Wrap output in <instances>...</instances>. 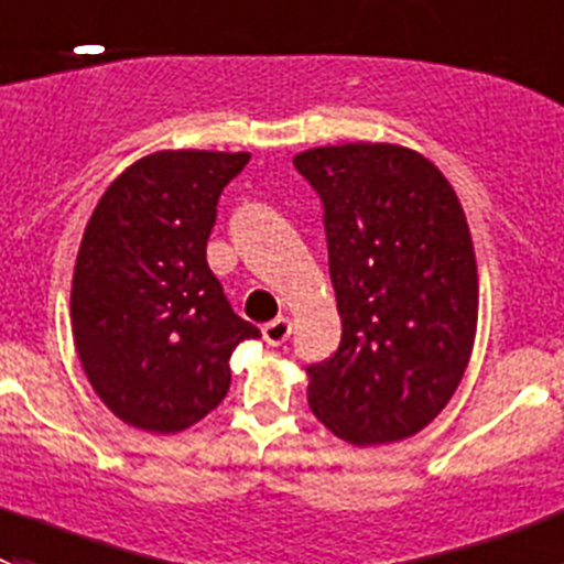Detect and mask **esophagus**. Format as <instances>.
<instances>
[{
    "instance_id": "34e87169",
    "label": "esophagus",
    "mask_w": 564,
    "mask_h": 564,
    "mask_svg": "<svg viewBox=\"0 0 564 564\" xmlns=\"http://www.w3.org/2000/svg\"><path fill=\"white\" fill-rule=\"evenodd\" d=\"M261 334H263V339H267V343H270V345H281L283 339H286L289 334H292V319H289V317H275V319H272V323H267V326L261 328Z\"/></svg>"
}]
</instances>
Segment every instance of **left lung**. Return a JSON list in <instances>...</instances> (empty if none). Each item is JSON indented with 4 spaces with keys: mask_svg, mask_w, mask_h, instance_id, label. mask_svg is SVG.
I'll return each instance as SVG.
<instances>
[{
    "mask_svg": "<svg viewBox=\"0 0 564 564\" xmlns=\"http://www.w3.org/2000/svg\"><path fill=\"white\" fill-rule=\"evenodd\" d=\"M326 207L339 348L308 365V408L354 446L421 433L449 404L478 334V261L455 187L395 143L294 154Z\"/></svg>",
    "mask_w": 564,
    "mask_h": 564,
    "instance_id": "left-lung-1",
    "label": "left lung"
}]
</instances>
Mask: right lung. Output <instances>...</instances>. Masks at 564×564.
I'll return each instance as SVG.
<instances>
[{
  "mask_svg": "<svg viewBox=\"0 0 564 564\" xmlns=\"http://www.w3.org/2000/svg\"><path fill=\"white\" fill-rule=\"evenodd\" d=\"M250 151L140 156L95 205L73 270L69 317L100 402L145 433H182L230 390V354L258 328L207 267L227 182Z\"/></svg>",
  "mask_w": 564,
  "mask_h": 564,
  "instance_id": "add662e5",
  "label": "right lung"
}]
</instances>
